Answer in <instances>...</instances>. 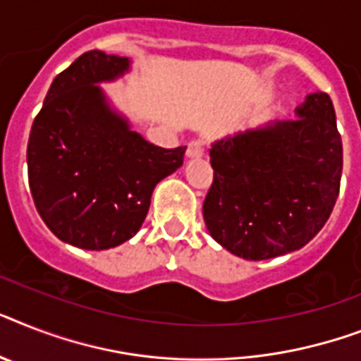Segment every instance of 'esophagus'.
Wrapping results in <instances>:
<instances>
[{
  "mask_svg": "<svg viewBox=\"0 0 361 361\" xmlns=\"http://www.w3.org/2000/svg\"><path fill=\"white\" fill-rule=\"evenodd\" d=\"M204 148H206V142L200 139H192L187 145V155L189 157H200L202 154H204Z\"/></svg>",
  "mask_w": 361,
  "mask_h": 361,
  "instance_id": "esophagus-1",
  "label": "esophagus"
}]
</instances>
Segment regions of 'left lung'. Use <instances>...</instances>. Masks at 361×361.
<instances>
[{"instance_id":"8db88e82","label":"left lung","mask_w":361,"mask_h":361,"mask_svg":"<svg viewBox=\"0 0 361 361\" xmlns=\"http://www.w3.org/2000/svg\"><path fill=\"white\" fill-rule=\"evenodd\" d=\"M298 120L228 137L209 148L213 183L204 200L211 237L245 259L302 248L332 213L343 171L341 135L326 92Z\"/></svg>"}]
</instances>
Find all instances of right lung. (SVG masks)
Segmentation results:
<instances>
[{
	"mask_svg": "<svg viewBox=\"0 0 361 361\" xmlns=\"http://www.w3.org/2000/svg\"><path fill=\"white\" fill-rule=\"evenodd\" d=\"M126 57L87 51L63 70L35 116L29 187L38 215L61 241L118 247L139 231L155 185L183 165L187 146L161 148L107 107L96 83L128 70Z\"/></svg>",
	"mask_w": 361,
	"mask_h": 361,
	"instance_id": "add662e5",
	"label": "right lung"
}]
</instances>
